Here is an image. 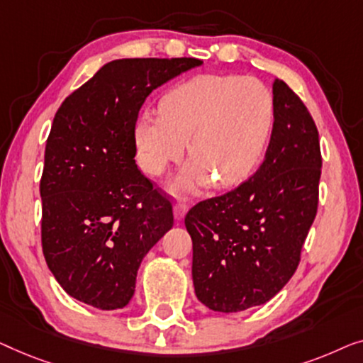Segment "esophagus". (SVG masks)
I'll list each match as a JSON object with an SVG mask.
<instances>
[{
    "label": "esophagus",
    "mask_w": 363,
    "mask_h": 363,
    "mask_svg": "<svg viewBox=\"0 0 363 363\" xmlns=\"http://www.w3.org/2000/svg\"><path fill=\"white\" fill-rule=\"evenodd\" d=\"M187 203L184 202V201H179L174 206V217H176V220H182L184 217H186V213H187Z\"/></svg>",
    "instance_id": "1"
}]
</instances>
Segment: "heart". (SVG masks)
Returning a JSON list of instances; mask_svg holds the SVG:
<instances>
[{
    "mask_svg": "<svg viewBox=\"0 0 363 363\" xmlns=\"http://www.w3.org/2000/svg\"><path fill=\"white\" fill-rule=\"evenodd\" d=\"M161 113L143 111L135 123L140 166L160 176L179 161H192L174 181L176 191L194 192L213 177L235 186L258 166L274 121L272 90L253 77L201 74L181 82L161 99Z\"/></svg>",
    "mask_w": 363,
    "mask_h": 363,
    "instance_id": "b5f03b06",
    "label": "heart"
}]
</instances>
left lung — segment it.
<instances>
[{
  "mask_svg": "<svg viewBox=\"0 0 363 363\" xmlns=\"http://www.w3.org/2000/svg\"><path fill=\"white\" fill-rule=\"evenodd\" d=\"M274 123L258 171L186 216L197 299L217 313L264 304L289 281L318 212L319 133L303 101L273 82Z\"/></svg>",
  "mask_w": 363,
  "mask_h": 363,
  "instance_id": "8db88e82",
  "label": "left lung"
}]
</instances>
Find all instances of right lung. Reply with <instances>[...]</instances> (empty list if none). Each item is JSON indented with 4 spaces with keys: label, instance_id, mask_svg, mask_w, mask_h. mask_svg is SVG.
I'll list each match as a JSON object with an SVG mask.
<instances>
[{
    "label": "right lung",
    "instance_id": "1",
    "mask_svg": "<svg viewBox=\"0 0 363 363\" xmlns=\"http://www.w3.org/2000/svg\"><path fill=\"white\" fill-rule=\"evenodd\" d=\"M202 60L116 59L69 95L45 143L43 252L69 296L123 309L138 268L174 217L138 169L135 123L146 96Z\"/></svg>",
    "mask_w": 363,
    "mask_h": 363
}]
</instances>
